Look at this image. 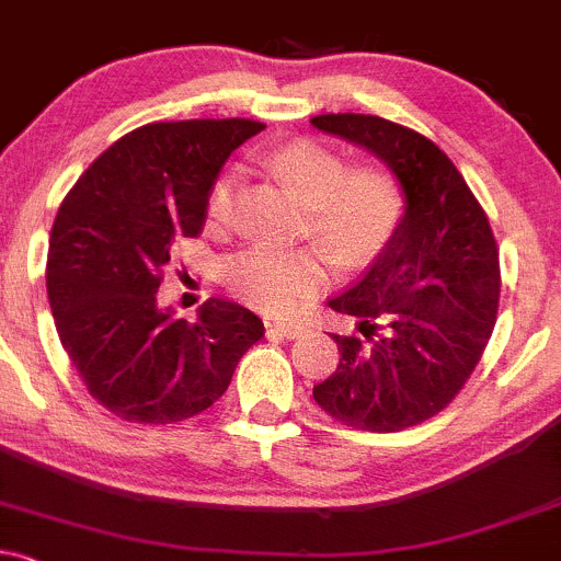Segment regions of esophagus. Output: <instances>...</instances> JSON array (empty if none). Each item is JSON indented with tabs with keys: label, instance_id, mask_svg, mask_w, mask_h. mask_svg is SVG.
I'll return each instance as SVG.
<instances>
[{
	"label": "esophagus",
	"instance_id": "esophagus-1",
	"mask_svg": "<svg viewBox=\"0 0 561 561\" xmlns=\"http://www.w3.org/2000/svg\"><path fill=\"white\" fill-rule=\"evenodd\" d=\"M273 329L278 331L280 336H286V340H294V336H302L307 331V323L302 321H275Z\"/></svg>",
	"mask_w": 561,
	"mask_h": 561
}]
</instances>
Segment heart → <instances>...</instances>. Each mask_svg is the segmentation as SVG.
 <instances>
[{
  "label": "heart",
  "mask_w": 561,
  "mask_h": 561,
  "mask_svg": "<svg viewBox=\"0 0 561 561\" xmlns=\"http://www.w3.org/2000/svg\"><path fill=\"white\" fill-rule=\"evenodd\" d=\"M267 165L305 195L302 232L316 234L336 262L360 264L388 243L399 227L403 197L399 179L379 162L347 165L345 154L312 138L280 144ZM240 173L225 171L206 201V230L227 232L234 219ZM329 254L318 243L297 249L256 245L230 259L225 283L243 302L267 312H288L323 286Z\"/></svg>",
  "instance_id": "obj_1"
}]
</instances>
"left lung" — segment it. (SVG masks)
I'll list each match as a JSON object with an SVG mask.
<instances>
[{
    "mask_svg": "<svg viewBox=\"0 0 561 561\" xmlns=\"http://www.w3.org/2000/svg\"><path fill=\"white\" fill-rule=\"evenodd\" d=\"M318 130L369 149L399 179L403 216L375 262L329 299L360 336L312 399L340 423L396 433L431 420L479 364L497 318V243L484 208L423 134L371 114H318Z\"/></svg>",
    "mask_w": 561,
    "mask_h": 561,
    "instance_id": "left-lung-1",
    "label": "left lung"
}]
</instances>
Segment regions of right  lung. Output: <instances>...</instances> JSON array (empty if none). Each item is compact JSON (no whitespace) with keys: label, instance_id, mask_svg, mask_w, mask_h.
Returning <instances> with one entry per match:
<instances>
[{"label":"right lung","instance_id":"1","mask_svg":"<svg viewBox=\"0 0 561 561\" xmlns=\"http://www.w3.org/2000/svg\"><path fill=\"white\" fill-rule=\"evenodd\" d=\"M264 130L254 119L149 123L114 141L71 186L47 251V299L88 393L128 423L168 425L225 396L264 323L230 299L197 321L158 305L176 240L206 225L227 158Z\"/></svg>","mask_w":561,"mask_h":561}]
</instances>
